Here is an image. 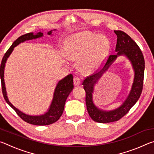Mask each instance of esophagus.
Segmentation results:
<instances>
[{"label": "esophagus", "mask_w": 154, "mask_h": 154, "mask_svg": "<svg viewBox=\"0 0 154 154\" xmlns=\"http://www.w3.org/2000/svg\"><path fill=\"white\" fill-rule=\"evenodd\" d=\"M73 82L75 85H79L81 83L80 78L79 77H75L73 79Z\"/></svg>", "instance_id": "obj_1"}]
</instances>
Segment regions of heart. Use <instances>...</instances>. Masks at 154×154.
Instances as JSON below:
<instances>
[{
    "mask_svg": "<svg viewBox=\"0 0 154 154\" xmlns=\"http://www.w3.org/2000/svg\"><path fill=\"white\" fill-rule=\"evenodd\" d=\"M109 48L110 41L107 37L85 31L72 35L70 52L72 58H83L82 69L90 72L97 69L105 61Z\"/></svg>",
    "mask_w": 154,
    "mask_h": 154,
    "instance_id": "obj_1",
    "label": "heart"
}]
</instances>
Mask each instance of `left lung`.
I'll list each match as a JSON object with an SVG mask.
<instances>
[{"mask_svg":"<svg viewBox=\"0 0 154 154\" xmlns=\"http://www.w3.org/2000/svg\"><path fill=\"white\" fill-rule=\"evenodd\" d=\"M117 35V44L115 55H110L100 71L87 77L82 84L85 91V103L90 118L98 123H109L118 121L130 111L139 100L141 94L144 79L145 60L137 44L129 35L121 30H114ZM119 55H125L131 62L135 72V77L131 90L127 98L119 108L111 111H103L96 108L93 103V86L102 74Z\"/></svg>","mask_w":154,"mask_h":154,"instance_id":"obj_1","label":"left lung"}]
</instances>
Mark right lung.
<instances>
[{"label":"right lung","instance_id":"1","mask_svg":"<svg viewBox=\"0 0 154 154\" xmlns=\"http://www.w3.org/2000/svg\"><path fill=\"white\" fill-rule=\"evenodd\" d=\"M52 33V30L49 31L48 35H51ZM43 36V34L41 32H36L34 34L33 32H30L25 34L24 35H22L17 38L15 40L12 45L10 47L8 50L7 51L6 53L2 58L1 68H0V75H1V85H2V94H3L5 100L6 102L9 104V105L11 106L14 110L16 112V113L23 120L27 122L28 124L36 125V126H46V125H49L54 123L56 121H58L59 118H60L62 113H63L64 105L66 100L69 95V94L71 92V91L73 89V77L72 74H70L65 77L63 79L59 81L58 83H57L56 87L55 88L54 92V97L53 100L51 101L50 106L48 109V111L46 112L45 114L41 115V116H29L26 115L22 111L17 109L16 107L12 105L9 102L8 97L7 96L6 88H5V80H4V70L5 66V63H6L7 58H9L10 54L14 50L15 47L19 45L20 43L24 42L26 41L32 40L34 38H40Z\"/></svg>","mask_w":154,"mask_h":154}]
</instances>
